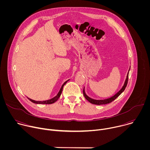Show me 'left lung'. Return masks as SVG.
<instances>
[{
  "label": "left lung",
  "mask_w": 150,
  "mask_h": 150,
  "mask_svg": "<svg viewBox=\"0 0 150 150\" xmlns=\"http://www.w3.org/2000/svg\"><path fill=\"white\" fill-rule=\"evenodd\" d=\"M128 75H129V72H128V73H127V74L126 78V80H125V81L123 86L122 88L120 89V90L119 92H117L115 95H114L113 96L111 97L110 98H107V99H104V100H94V99H93V98L89 97L86 94H85L84 88H83V96H84L85 98H86L89 102H90L91 103L94 104L101 105V104H105L110 103H111L112 101H114L117 97H118L123 92V91L125 90V88L126 87V85H127V81H128Z\"/></svg>",
  "instance_id": "obj_1"
}]
</instances>
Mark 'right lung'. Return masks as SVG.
I'll return each mask as SVG.
<instances>
[{
  "label": "right lung",
  "instance_id": "1",
  "mask_svg": "<svg viewBox=\"0 0 150 150\" xmlns=\"http://www.w3.org/2000/svg\"><path fill=\"white\" fill-rule=\"evenodd\" d=\"M68 81H69V80L67 81L66 82H65L63 83V84L62 85L61 88L60 89V90H59L58 94H57V96H55L54 97H53V98L50 99V100H46V101H35V100H32V99H31V98H28V100H30L31 102H33V103H35V104H49L54 103V102H56V101L59 98V97H60V95H61V93H62V92L63 86L67 83V82Z\"/></svg>",
  "mask_w": 150,
  "mask_h": 150
}]
</instances>
